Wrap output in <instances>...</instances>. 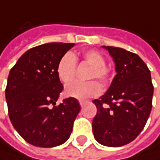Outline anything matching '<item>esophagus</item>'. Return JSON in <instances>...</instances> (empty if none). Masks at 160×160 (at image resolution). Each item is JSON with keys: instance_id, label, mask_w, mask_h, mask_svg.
<instances>
[{"instance_id": "34e87169", "label": "esophagus", "mask_w": 160, "mask_h": 160, "mask_svg": "<svg viewBox=\"0 0 160 160\" xmlns=\"http://www.w3.org/2000/svg\"><path fill=\"white\" fill-rule=\"evenodd\" d=\"M86 103H87V100H79V104H80V106H81V107H83Z\"/></svg>"}]
</instances>
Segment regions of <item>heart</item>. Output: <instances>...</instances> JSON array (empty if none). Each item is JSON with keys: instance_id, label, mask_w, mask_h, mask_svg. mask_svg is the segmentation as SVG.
<instances>
[{"instance_id": "b5f03b06", "label": "heart", "mask_w": 160, "mask_h": 160, "mask_svg": "<svg viewBox=\"0 0 160 160\" xmlns=\"http://www.w3.org/2000/svg\"><path fill=\"white\" fill-rule=\"evenodd\" d=\"M82 58L85 63L92 66L89 75H88L89 79H98L103 84H107L112 80V71L106 66V58L102 53L95 49H89L82 52ZM77 59L75 55L69 51L66 52L60 58L56 68L59 80L64 84L71 82L75 77ZM101 91V85L95 80L88 82L75 81L67 86L65 93L69 97L85 99L98 95Z\"/></svg>"}]
</instances>
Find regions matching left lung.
<instances>
[{
  "label": "left lung",
  "mask_w": 160,
  "mask_h": 160,
  "mask_svg": "<svg viewBox=\"0 0 160 160\" xmlns=\"http://www.w3.org/2000/svg\"><path fill=\"white\" fill-rule=\"evenodd\" d=\"M115 63L116 75L108 92L92 102L94 138L102 145L120 147L141 132L149 118L154 86L147 65L138 54L121 48L104 47Z\"/></svg>",
  "instance_id": "1"
}]
</instances>
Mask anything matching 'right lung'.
I'll return each mask as SVG.
<instances>
[{"label": "right lung", "mask_w": 160, "mask_h": 160, "mask_svg": "<svg viewBox=\"0 0 160 160\" xmlns=\"http://www.w3.org/2000/svg\"><path fill=\"white\" fill-rule=\"evenodd\" d=\"M74 44L48 43L26 51L10 69L5 98L10 121L21 137L43 148L65 143L80 112L74 97L56 105L63 84L56 68Z\"/></svg>", "instance_id": "add662e5"}]
</instances>
